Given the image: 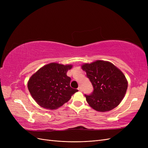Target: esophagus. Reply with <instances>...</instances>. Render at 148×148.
Here are the masks:
<instances>
[{"mask_svg": "<svg viewBox=\"0 0 148 148\" xmlns=\"http://www.w3.org/2000/svg\"><path fill=\"white\" fill-rule=\"evenodd\" d=\"M78 90L79 91H83V89H82V87H78Z\"/></svg>", "mask_w": 148, "mask_h": 148, "instance_id": "1", "label": "esophagus"}]
</instances>
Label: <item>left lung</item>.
<instances>
[{"label": "left lung", "mask_w": 148, "mask_h": 148, "mask_svg": "<svg viewBox=\"0 0 148 148\" xmlns=\"http://www.w3.org/2000/svg\"><path fill=\"white\" fill-rule=\"evenodd\" d=\"M94 88L92 94L85 95L88 104L99 112L112 110L122 101L128 82L120 69L109 62L96 60L82 65Z\"/></svg>", "instance_id": "8db88e82"}]
</instances>
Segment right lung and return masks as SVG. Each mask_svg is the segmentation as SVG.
<instances>
[{
	"label": "right lung",
	"instance_id": "1",
	"mask_svg": "<svg viewBox=\"0 0 148 148\" xmlns=\"http://www.w3.org/2000/svg\"><path fill=\"white\" fill-rule=\"evenodd\" d=\"M71 68V65L51 63L31 76L28 88L38 104L47 109H56L78 91L70 87L71 78L66 75L67 71Z\"/></svg>",
	"mask_w": 148,
	"mask_h": 148
}]
</instances>
